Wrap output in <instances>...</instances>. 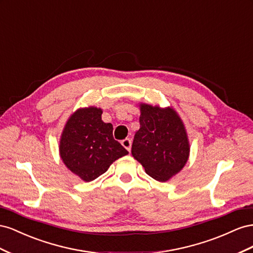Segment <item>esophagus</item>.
<instances>
[{"label": "esophagus", "mask_w": 253, "mask_h": 253, "mask_svg": "<svg viewBox=\"0 0 253 253\" xmlns=\"http://www.w3.org/2000/svg\"><path fill=\"white\" fill-rule=\"evenodd\" d=\"M122 145L124 146L128 151L131 150V141H130V139L123 140V141H122Z\"/></svg>", "instance_id": "esophagus-1"}]
</instances>
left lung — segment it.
Masks as SVG:
<instances>
[{"label":"left lung","mask_w":253,"mask_h":253,"mask_svg":"<svg viewBox=\"0 0 253 253\" xmlns=\"http://www.w3.org/2000/svg\"><path fill=\"white\" fill-rule=\"evenodd\" d=\"M140 129L131 154L146 174L167 182L177 175L190 157V141L183 121L172 107L140 103Z\"/></svg>","instance_id":"1"}]
</instances>
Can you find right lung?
<instances>
[{
  "label": "right lung",
  "mask_w": 253,
  "mask_h": 253,
  "mask_svg": "<svg viewBox=\"0 0 253 253\" xmlns=\"http://www.w3.org/2000/svg\"><path fill=\"white\" fill-rule=\"evenodd\" d=\"M102 108H79L70 115L59 140L64 165L83 181L90 182L108 170L128 151L113 139V127L102 120Z\"/></svg>",
  "instance_id": "add662e5"
}]
</instances>
